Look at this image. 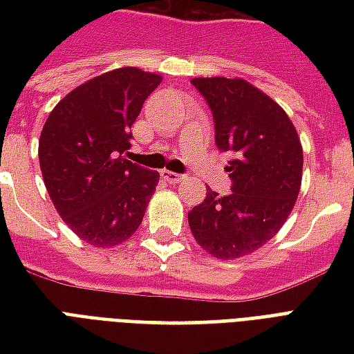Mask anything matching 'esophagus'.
<instances>
[{
	"label": "esophagus",
	"mask_w": 354,
	"mask_h": 354,
	"mask_svg": "<svg viewBox=\"0 0 354 354\" xmlns=\"http://www.w3.org/2000/svg\"><path fill=\"white\" fill-rule=\"evenodd\" d=\"M161 176L169 182V184H180L184 180V174H178V172H172V170H161Z\"/></svg>",
	"instance_id": "esophagus-1"
}]
</instances>
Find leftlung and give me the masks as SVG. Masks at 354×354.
Masks as SVG:
<instances>
[{"mask_svg":"<svg viewBox=\"0 0 354 354\" xmlns=\"http://www.w3.org/2000/svg\"><path fill=\"white\" fill-rule=\"evenodd\" d=\"M212 109L216 146L230 155L231 193L187 212L197 245L218 260L252 254L279 233L296 205L304 149L286 111L245 80L195 77Z\"/></svg>","mask_w":354,"mask_h":354,"instance_id":"obj_1","label":"left lung"}]
</instances>
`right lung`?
I'll use <instances>...</instances> for the list:
<instances>
[{
    "instance_id": "1",
    "label": "right lung",
    "mask_w": 354,
    "mask_h": 354,
    "mask_svg": "<svg viewBox=\"0 0 354 354\" xmlns=\"http://www.w3.org/2000/svg\"><path fill=\"white\" fill-rule=\"evenodd\" d=\"M162 77L134 66L75 87L58 102L39 136V167L53 205L88 245L111 248L134 235L159 172L124 159L131 127Z\"/></svg>"
}]
</instances>
